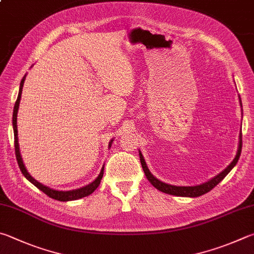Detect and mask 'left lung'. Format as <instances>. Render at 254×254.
Returning a JSON list of instances; mask_svg holds the SVG:
<instances>
[{
  "instance_id": "1",
  "label": "left lung",
  "mask_w": 254,
  "mask_h": 254,
  "mask_svg": "<svg viewBox=\"0 0 254 254\" xmlns=\"http://www.w3.org/2000/svg\"><path fill=\"white\" fill-rule=\"evenodd\" d=\"M240 102H241V99H240ZM241 107H242V103H241ZM241 150H242V133H240L239 149H238L236 158L233 159L232 162L230 163L228 167L223 170L222 172L219 173L218 175H216V177L212 178L207 182L201 183V184H196V186H190V187L172 186V184H168V183H164L162 181H160V180L156 179L154 175L150 172V170H149V168H147V165L145 163V160H144V158H143L141 151H140L139 155H140V161H141L143 171H144V173H145L146 179L149 180L152 186L158 189L159 191H162L164 193H168V194L177 195V196L195 197V196H200V195L205 194V193L211 191L212 189H213L215 186H218V184L221 181H222V180L225 178V175H227L234 167H236V164L238 163L239 158H240V154H241Z\"/></svg>"
}]
</instances>
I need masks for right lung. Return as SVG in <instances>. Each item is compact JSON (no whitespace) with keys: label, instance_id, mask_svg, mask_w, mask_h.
I'll return each mask as SVG.
<instances>
[{"label":"right lung","instance_id":"1","mask_svg":"<svg viewBox=\"0 0 254 254\" xmlns=\"http://www.w3.org/2000/svg\"><path fill=\"white\" fill-rule=\"evenodd\" d=\"M25 76H23V79L20 83V91H18V95H17V100L15 102L14 105V111H13V131H14V146H15V155H16V160H17V163H18V167H20V170L22 171L23 175L29 180V181L34 184V186L40 189L41 191L44 192L45 194L48 196L52 197L54 200H58V201H72V200H77V199H81V197H84L90 195L91 193H93L96 188L100 186V182H101V179L103 177V171H104V167L101 170V172L99 174V177L96 178L93 182L87 184V186L80 188V189H76V190H70V191H58V190H53V189H51L49 187H45L43 186L42 183H40L36 181L35 179H33L30 175V173L26 171L25 169V165L23 163L22 161V156L20 153V147H18V139H17V124H16V120H17V111H18V107H20V101H21V95H22V89H23V84H24V81H25ZM113 140H111L110 142L109 146H111Z\"/></svg>","mask_w":254,"mask_h":254}]
</instances>
